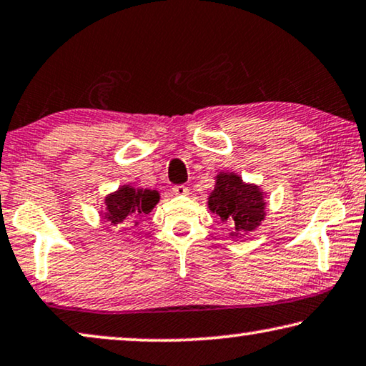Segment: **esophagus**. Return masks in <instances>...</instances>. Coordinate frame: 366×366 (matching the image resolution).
<instances>
[{"instance_id":"obj_1","label":"esophagus","mask_w":366,"mask_h":366,"mask_svg":"<svg viewBox=\"0 0 366 366\" xmlns=\"http://www.w3.org/2000/svg\"><path fill=\"white\" fill-rule=\"evenodd\" d=\"M172 191H173V194H177V196L188 194V188L184 187V184H175V187L172 188Z\"/></svg>"}]
</instances>
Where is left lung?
<instances>
[{
  "label": "left lung",
  "mask_w": 366,
  "mask_h": 366,
  "mask_svg": "<svg viewBox=\"0 0 366 366\" xmlns=\"http://www.w3.org/2000/svg\"><path fill=\"white\" fill-rule=\"evenodd\" d=\"M207 206L222 222L234 227L235 237L255 230L265 217V201L260 188L244 183L235 173L217 175Z\"/></svg>",
  "instance_id": "1"
}]
</instances>
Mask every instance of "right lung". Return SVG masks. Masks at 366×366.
<instances>
[{"instance_id":"right-lung-1","label":"right lung","mask_w":366,"mask_h":366,"mask_svg":"<svg viewBox=\"0 0 366 366\" xmlns=\"http://www.w3.org/2000/svg\"><path fill=\"white\" fill-rule=\"evenodd\" d=\"M159 199L157 191L136 189L126 184L106 198V219L111 226H119L122 222L139 224V219L147 216Z\"/></svg>"}]
</instances>
